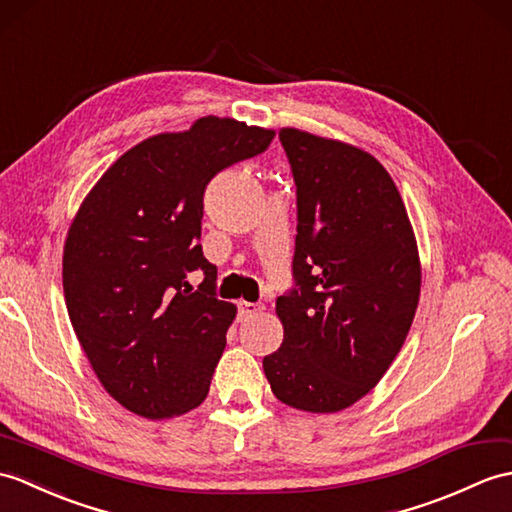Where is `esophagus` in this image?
Instances as JSON below:
<instances>
[{
    "label": "esophagus",
    "mask_w": 512,
    "mask_h": 512,
    "mask_svg": "<svg viewBox=\"0 0 512 512\" xmlns=\"http://www.w3.org/2000/svg\"><path fill=\"white\" fill-rule=\"evenodd\" d=\"M261 312H264V305H261V303H246V301L240 303V316L242 318H251V316H257Z\"/></svg>",
    "instance_id": "1"
}]
</instances>
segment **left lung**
<instances>
[{
    "label": "left lung",
    "instance_id": "1",
    "mask_svg": "<svg viewBox=\"0 0 512 512\" xmlns=\"http://www.w3.org/2000/svg\"><path fill=\"white\" fill-rule=\"evenodd\" d=\"M294 183L296 288L277 299L281 347L264 358L275 397L327 414L371 392L397 358L421 294V259L399 189L373 154L279 130Z\"/></svg>",
    "mask_w": 512,
    "mask_h": 512
}]
</instances>
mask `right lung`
<instances>
[{
    "label": "right lung",
    "mask_w": 512,
    "mask_h": 512,
    "mask_svg": "<svg viewBox=\"0 0 512 512\" xmlns=\"http://www.w3.org/2000/svg\"><path fill=\"white\" fill-rule=\"evenodd\" d=\"M275 130L200 117L126 150L82 200L63 248L67 314L109 395L144 419L205 401L237 307L213 296L202 194L218 172L264 152ZM206 281L194 293L187 271Z\"/></svg>",
    "instance_id": "1"
}]
</instances>
